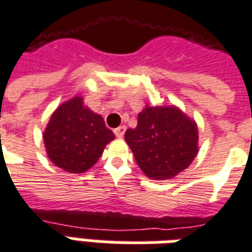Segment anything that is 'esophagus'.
I'll list each match as a JSON object with an SVG mask.
<instances>
[{
	"mask_svg": "<svg viewBox=\"0 0 252 252\" xmlns=\"http://www.w3.org/2000/svg\"><path fill=\"white\" fill-rule=\"evenodd\" d=\"M126 126H120L119 128H116L115 129V135L117 137H123L124 136V133H126Z\"/></svg>",
	"mask_w": 252,
	"mask_h": 252,
	"instance_id": "34e87169",
	"label": "esophagus"
}]
</instances>
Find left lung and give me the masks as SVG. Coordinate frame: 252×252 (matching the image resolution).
Returning a JSON list of instances; mask_svg holds the SVG:
<instances>
[{"label":"left lung","instance_id":"obj_1","mask_svg":"<svg viewBox=\"0 0 252 252\" xmlns=\"http://www.w3.org/2000/svg\"><path fill=\"white\" fill-rule=\"evenodd\" d=\"M124 137L137 166L151 180L174 178L198 154L197 123L175 105H146L136 128L126 129Z\"/></svg>","mask_w":252,"mask_h":252}]
</instances>
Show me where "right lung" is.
Segmentation results:
<instances>
[{"label": "right lung", "mask_w": 252, "mask_h": 252, "mask_svg": "<svg viewBox=\"0 0 252 252\" xmlns=\"http://www.w3.org/2000/svg\"><path fill=\"white\" fill-rule=\"evenodd\" d=\"M113 139L115 133L106 128L102 116L86 106L82 95L59 105L43 132L50 160L71 174L92 169Z\"/></svg>", "instance_id": "obj_1"}]
</instances>
